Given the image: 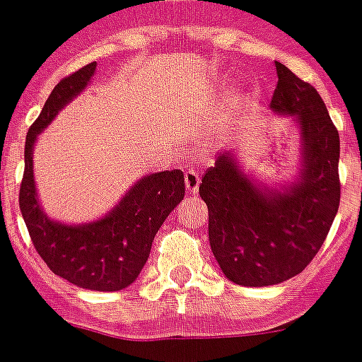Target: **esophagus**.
<instances>
[{"instance_id":"34e87169","label":"esophagus","mask_w":362,"mask_h":362,"mask_svg":"<svg viewBox=\"0 0 362 362\" xmlns=\"http://www.w3.org/2000/svg\"><path fill=\"white\" fill-rule=\"evenodd\" d=\"M200 173L194 170L187 171L185 173V189H187V192H191V194H197L198 192V187H200Z\"/></svg>"}]
</instances>
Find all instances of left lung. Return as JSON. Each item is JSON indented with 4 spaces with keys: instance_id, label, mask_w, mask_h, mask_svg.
<instances>
[{
    "instance_id": "8db88e82",
    "label": "left lung",
    "mask_w": 362,
    "mask_h": 362,
    "mask_svg": "<svg viewBox=\"0 0 362 362\" xmlns=\"http://www.w3.org/2000/svg\"><path fill=\"white\" fill-rule=\"evenodd\" d=\"M269 109L300 130V170L269 187L243 171L238 153L223 151L204 175L209 241L223 275L238 286L264 288L307 268L322 248L339 207V134L318 90L275 62Z\"/></svg>"
}]
</instances>
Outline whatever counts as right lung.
I'll use <instances>...</instances> for the list:
<instances>
[{
	"mask_svg": "<svg viewBox=\"0 0 362 362\" xmlns=\"http://www.w3.org/2000/svg\"><path fill=\"white\" fill-rule=\"evenodd\" d=\"M94 71L96 62H90L60 80L30 127L19 209L37 253L55 275L76 288L119 291L139 276L155 234L184 198L185 182L180 170L146 175L128 189L112 211L82 225L55 221L44 212L33 177V146L40 132L89 86Z\"/></svg>",
	"mask_w": 362,
	"mask_h": 362,
	"instance_id": "add662e5",
	"label": "right lung"
}]
</instances>
